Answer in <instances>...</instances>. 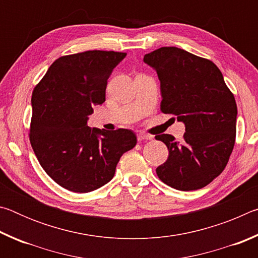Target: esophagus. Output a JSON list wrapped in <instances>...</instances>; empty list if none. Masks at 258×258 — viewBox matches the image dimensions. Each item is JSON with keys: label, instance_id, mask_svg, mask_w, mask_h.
Returning a JSON list of instances; mask_svg holds the SVG:
<instances>
[{"label": "esophagus", "instance_id": "34e87169", "mask_svg": "<svg viewBox=\"0 0 258 258\" xmlns=\"http://www.w3.org/2000/svg\"><path fill=\"white\" fill-rule=\"evenodd\" d=\"M145 140H152L151 135H148L145 133H139L138 134V141L141 142V141H145Z\"/></svg>", "mask_w": 258, "mask_h": 258}]
</instances>
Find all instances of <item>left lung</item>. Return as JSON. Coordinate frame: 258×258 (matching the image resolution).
Returning <instances> with one entry per match:
<instances>
[{
	"instance_id": "obj_1",
	"label": "left lung",
	"mask_w": 258,
	"mask_h": 258,
	"mask_svg": "<svg viewBox=\"0 0 258 258\" xmlns=\"http://www.w3.org/2000/svg\"><path fill=\"white\" fill-rule=\"evenodd\" d=\"M160 81V110L173 113L185 126L182 141L157 135L168 158L157 167L166 184L181 191L198 190L223 172L234 147L237 104L223 75L211 60L175 46L145 55Z\"/></svg>"
}]
</instances>
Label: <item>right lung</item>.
<instances>
[{"mask_svg": "<svg viewBox=\"0 0 258 258\" xmlns=\"http://www.w3.org/2000/svg\"><path fill=\"white\" fill-rule=\"evenodd\" d=\"M123 52L86 51L56 59L32 94L30 143L43 169L69 191L85 194L115 175L120 157L137 145L130 130L87 126L106 101L107 81Z\"/></svg>", "mask_w": 258, "mask_h": 258, "instance_id": "1", "label": "right lung"}]
</instances>
